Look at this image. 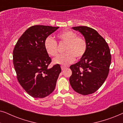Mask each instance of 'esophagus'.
Listing matches in <instances>:
<instances>
[{
	"mask_svg": "<svg viewBox=\"0 0 123 123\" xmlns=\"http://www.w3.org/2000/svg\"><path fill=\"white\" fill-rule=\"evenodd\" d=\"M61 68H62V70H63L67 68V67H64V66H61Z\"/></svg>",
	"mask_w": 123,
	"mask_h": 123,
	"instance_id": "obj_1",
	"label": "esophagus"
}]
</instances>
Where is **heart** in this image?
Instances as JSON below:
<instances>
[{"mask_svg": "<svg viewBox=\"0 0 123 123\" xmlns=\"http://www.w3.org/2000/svg\"><path fill=\"white\" fill-rule=\"evenodd\" d=\"M60 43H66L64 51L65 53L57 56L53 59V63L67 65L75 60L80 59L85 55L87 49V43L85 38L77 36V33L71 30H66L57 35ZM46 53L50 56H55L58 54V43L51 37H47L44 42Z\"/></svg>", "mask_w": 123, "mask_h": 123, "instance_id": "1", "label": "heart"}]
</instances>
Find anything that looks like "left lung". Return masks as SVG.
I'll use <instances>...</instances> for the list:
<instances>
[{
    "instance_id": "obj_1",
    "label": "left lung",
    "mask_w": 123,
    "mask_h": 123,
    "mask_svg": "<svg viewBox=\"0 0 123 123\" xmlns=\"http://www.w3.org/2000/svg\"><path fill=\"white\" fill-rule=\"evenodd\" d=\"M83 35L87 43L85 55L78 63L70 65L72 74L69 82L77 93L87 95L95 92L107 78L111 55L105 40L93 28L73 27Z\"/></svg>"
}]
</instances>
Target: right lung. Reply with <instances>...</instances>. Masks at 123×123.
Wrapping results in <instances>:
<instances>
[{"instance_id":"obj_1","label":"right lung","mask_w":123,"mask_h":123,"mask_svg":"<svg viewBox=\"0 0 123 123\" xmlns=\"http://www.w3.org/2000/svg\"><path fill=\"white\" fill-rule=\"evenodd\" d=\"M43 25L28 28L20 37L13 51V62L17 78L22 88L35 98H43L54 90L61 72L60 65L48 68L51 59L44 42L59 28Z\"/></svg>"}]
</instances>
